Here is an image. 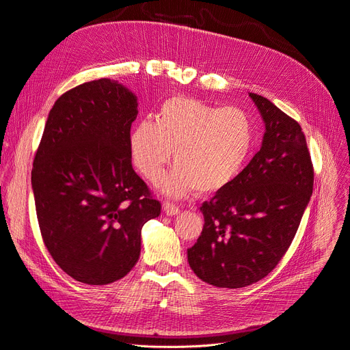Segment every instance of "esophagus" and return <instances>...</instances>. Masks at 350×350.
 <instances>
[{"mask_svg": "<svg viewBox=\"0 0 350 350\" xmlns=\"http://www.w3.org/2000/svg\"><path fill=\"white\" fill-rule=\"evenodd\" d=\"M163 209H164V213L167 217H174V215H177V213H180V208L177 205L170 204V202H165V204L163 205Z\"/></svg>", "mask_w": 350, "mask_h": 350, "instance_id": "34e87169", "label": "esophagus"}]
</instances>
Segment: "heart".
I'll return each mask as SVG.
<instances>
[{"instance_id": "obj_1", "label": "heart", "mask_w": 350, "mask_h": 350, "mask_svg": "<svg viewBox=\"0 0 350 350\" xmlns=\"http://www.w3.org/2000/svg\"><path fill=\"white\" fill-rule=\"evenodd\" d=\"M256 142L254 122L239 107H218L187 96L165 98L155 122L144 119L129 133V154L151 183L165 164L176 165L161 190L178 198L189 191L213 193L231 185L249 161Z\"/></svg>"}]
</instances>
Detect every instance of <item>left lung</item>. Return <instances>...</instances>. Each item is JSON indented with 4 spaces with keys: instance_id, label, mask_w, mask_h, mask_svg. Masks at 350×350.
I'll return each instance as SVG.
<instances>
[{
    "instance_id": "obj_1",
    "label": "left lung",
    "mask_w": 350,
    "mask_h": 350,
    "mask_svg": "<svg viewBox=\"0 0 350 350\" xmlns=\"http://www.w3.org/2000/svg\"><path fill=\"white\" fill-rule=\"evenodd\" d=\"M249 96L265 123L260 151L202 205L204 230L187 250L196 276L218 288L249 286L272 272L312 195L314 172L299 123L266 97Z\"/></svg>"
}]
</instances>
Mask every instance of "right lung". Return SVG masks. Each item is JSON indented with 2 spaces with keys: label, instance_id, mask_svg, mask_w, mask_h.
<instances>
[{
  "label": "right lung",
  "instance_id": "add662e5",
  "mask_svg": "<svg viewBox=\"0 0 350 350\" xmlns=\"http://www.w3.org/2000/svg\"><path fill=\"white\" fill-rule=\"evenodd\" d=\"M100 78L55 101L31 170L44 245L66 275L87 285L126 276L141 254V230L161 212L133 172L129 133L138 101Z\"/></svg>",
  "mask_w": 350,
  "mask_h": 350
}]
</instances>
